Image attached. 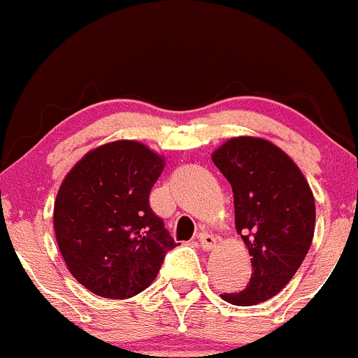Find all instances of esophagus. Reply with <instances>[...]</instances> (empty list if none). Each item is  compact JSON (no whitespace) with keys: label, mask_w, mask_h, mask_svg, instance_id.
<instances>
[{"label":"esophagus","mask_w":358,"mask_h":358,"mask_svg":"<svg viewBox=\"0 0 358 358\" xmlns=\"http://www.w3.org/2000/svg\"><path fill=\"white\" fill-rule=\"evenodd\" d=\"M199 243H201V248H203V250L210 252L216 247V238L213 235H210V233H201Z\"/></svg>","instance_id":"esophagus-1"}]
</instances>
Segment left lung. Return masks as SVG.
<instances>
[{"label":"left lung","mask_w":358,"mask_h":358,"mask_svg":"<svg viewBox=\"0 0 358 358\" xmlns=\"http://www.w3.org/2000/svg\"><path fill=\"white\" fill-rule=\"evenodd\" d=\"M211 160L231 184L235 228L252 257L250 284L222 298L254 306L282 291L303 264L315 235V196L294 160L260 136H233Z\"/></svg>","instance_id":"left-lung-1"}]
</instances>
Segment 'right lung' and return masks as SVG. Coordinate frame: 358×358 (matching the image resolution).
I'll return each instance as SVG.
<instances>
[{
	"label": "right lung",
	"mask_w": 358,
	"mask_h": 358,
	"mask_svg": "<svg viewBox=\"0 0 358 358\" xmlns=\"http://www.w3.org/2000/svg\"><path fill=\"white\" fill-rule=\"evenodd\" d=\"M164 166L145 143L115 140L87 152L60 184L55 240L74 279L96 296L128 299L145 291L176 247L148 204Z\"/></svg>",
	"instance_id": "obj_1"
}]
</instances>
